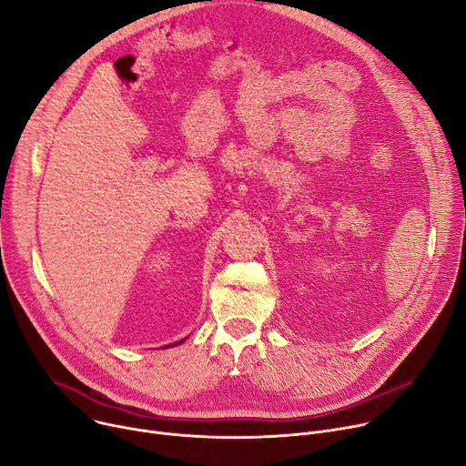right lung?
Here are the masks:
<instances>
[{"label": "right lung", "instance_id": "add662e5", "mask_svg": "<svg viewBox=\"0 0 466 466\" xmlns=\"http://www.w3.org/2000/svg\"><path fill=\"white\" fill-rule=\"evenodd\" d=\"M182 342H184V340H180V342H177V344H168V346H178V344H182ZM165 348H167V346H165Z\"/></svg>", "mask_w": 466, "mask_h": 466}]
</instances>
